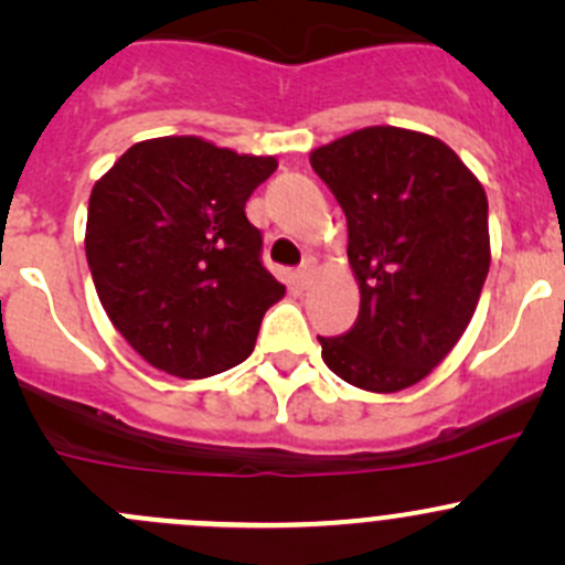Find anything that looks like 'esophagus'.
Masks as SVG:
<instances>
[{"instance_id": "esophagus-1", "label": "esophagus", "mask_w": 565, "mask_h": 565, "mask_svg": "<svg viewBox=\"0 0 565 565\" xmlns=\"http://www.w3.org/2000/svg\"><path fill=\"white\" fill-rule=\"evenodd\" d=\"M315 259H306L303 265L298 267V273H295V281H298V287H309L311 276H315Z\"/></svg>"}]
</instances>
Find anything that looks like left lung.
I'll use <instances>...</instances> for the list:
<instances>
[{"label": "left lung", "instance_id": "obj_1", "mask_svg": "<svg viewBox=\"0 0 565 565\" xmlns=\"http://www.w3.org/2000/svg\"><path fill=\"white\" fill-rule=\"evenodd\" d=\"M311 169L347 215L361 311L322 339L344 383L396 393L420 383L461 339L489 273L481 182L435 136L374 125L317 147Z\"/></svg>", "mask_w": 565, "mask_h": 565}]
</instances>
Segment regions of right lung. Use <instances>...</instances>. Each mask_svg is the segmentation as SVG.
Listing matches in <instances>:
<instances>
[{"label":"right lung","instance_id":"right-lung-1","mask_svg":"<svg viewBox=\"0 0 565 565\" xmlns=\"http://www.w3.org/2000/svg\"><path fill=\"white\" fill-rule=\"evenodd\" d=\"M273 156H237L199 136L130 147L89 193L87 248L114 328L150 366L202 380L254 352L284 284L262 265L246 218Z\"/></svg>","mask_w":565,"mask_h":565}]
</instances>
